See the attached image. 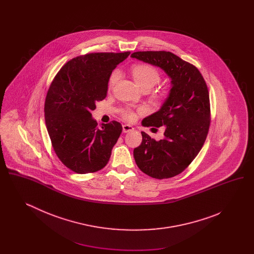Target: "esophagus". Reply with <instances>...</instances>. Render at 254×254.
Here are the masks:
<instances>
[{"label": "esophagus", "instance_id": "obj_1", "mask_svg": "<svg viewBox=\"0 0 254 254\" xmlns=\"http://www.w3.org/2000/svg\"><path fill=\"white\" fill-rule=\"evenodd\" d=\"M133 129L134 128H133L130 125H127V124L123 125V132H129V131H132Z\"/></svg>", "mask_w": 254, "mask_h": 254}]
</instances>
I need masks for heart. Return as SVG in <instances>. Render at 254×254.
<instances>
[{
	"mask_svg": "<svg viewBox=\"0 0 254 254\" xmlns=\"http://www.w3.org/2000/svg\"><path fill=\"white\" fill-rule=\"evenodd\" d=\"M131 74L136 84L142 89H150L154 85L161 81V73L159 72L156 67L150 65L148 64H136L131 67ZM120 78V73L114 70L109 75L108 86L109 89H112ZM167 90H159L156 94V98L160 101L166 100L168 97ZM144 113V109H139L133 110L129 108H123L121 109V115L123 118L127 122H133L136 120L138 115H142Z\"/></svg>",
	"mask_w": 254,
	"mask_h": 254,
	"instance_id": "heart-1",
	"label": "heart"
}]
</instances>
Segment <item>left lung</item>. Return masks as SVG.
<instances>
[{
	"mask_svg": "<svg viewBox=\"0 0 254 254\" xmlns=\"http://www.w3.org/2000/svg\"><path fill=\"white\" fill-rule=\"evenodd\" d=\"M132 58L156 65L171 78L172 87L161 109L144 119L147 127H165L156 141L142 131V143L134 148L138 168L155 179L180 174L197 156L210 126V103L205 79L192 64L169 51H137Z\"/></svg>",
	"mask_w": 254,
	"mask_h": 254,
	"instance_id": "8db88e82",
	"label": "left lung"
}]
</instances>
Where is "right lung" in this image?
<instances>
[{
	"label": "right lung",
	"mask_w": 254,
	"mask_h": 254,
	"mask_svg": "<svg viewBox=\"0 0 254 254\" xmlns=\"http://www.w3.org/2000/svg\"><path fill=\"white\" fill-rule=\"evenodd\" d=\"M129 54L80 55L64 64L50 84L45 102L47 129L56 155L76 173L95 172L109 163L122 125L111 121L99 127L91 111L107 97L112 70Z\"/></svg>",
	"instance_id": "right-lung-1"
}]
</instances>
